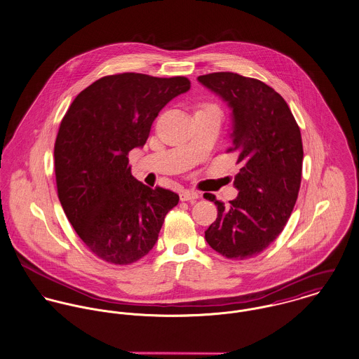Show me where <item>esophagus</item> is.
I'll return each instance as SVG.
<instances>
[{
	"label": "esophagus",
	"instance_id": "esophagus-1",
	"mask_svg": "<svg viewBox=\"0 0 359 359\" xmlns=\"http://www.w3.org/2000/svg\"><path fill=\"white\" fill-rule=\"evenodd\" d=\"M198 198H199V194L191 191V190H184L183 193L180 194L182 202H194Z\"/></svg>",
	"mask_w": 359,
	"mask_h": 359
}]
</instances>
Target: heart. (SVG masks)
<instances>
[{
	"instance_id": "b5f03b06",
	"label": "heart",
	"mask_w": 359,
	"mask_h": 359,
	"mask_svg": "<svg viewBox=\"0 0 359 359\" xmlns=\"http://www.w3.org/2000/svg\"><path fill=\"white\" fill-rule=\"evenodd\" d=\"M199 109H215V111H220V108H219L217 104H215V102H203Z\"/></svg>"
}]
</instances>
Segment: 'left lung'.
I'll return each mask as SVG.
<instances>
[{
    "label": "left lung",
    "instance_id": "left-lung-1",
    "mask_svg": "<svg viewBox=\"0 0 359 359\" xmlns=\"http://www.w3.org/2000/svg\"><path fill=\"white\" fill-rule=\"evenodd\" d=\"M198 81L232 108V146L242 164L235 176L236 199L217 206V219L205 232L209 246L229 259L255 257L284 229L295 206L304 146L299 126L284 98L258 79L215 72Z\"/></svg>",
    "mask_w": 359,
    "mask_h": 359
}]
</instances>
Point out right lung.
<instances>
[{
	"mask_svg": "<svg viewBox=\"0 0 359 359\" xmlns=\"http://www.w3.org/2000/svg\"><path fill=\"white\" fill-rule=\"evenodd\" d=\"M190 87L186 76L108 75L79 93L61 120L57 195L83 243L105 262L130 265L144 257L179 203L177 194L138 182L128 153L146 143L160 111Z\"/></svg>",
	"mask_w": 359,
	"mask_h": 359,
	"instance_id": "right-lung-1",
	"label": "right lung"
}]
</instances>
